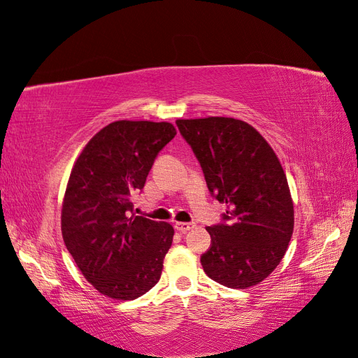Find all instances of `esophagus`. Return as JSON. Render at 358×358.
I'll list each match as a JSON object with an SVG mask.
<instances>
[{
	"mask_svg": "<svg viewBox=\"0 0 358 358\" xmlns=\"http://www.w3.org/2000/svg\"><path fill=\"white\" fill-rule=\"evenodd\" d=\"M194 227H195L194 224H189V222H177V224H176V230L180 231V233H187V231H190Z\"/></svg>",
	"mask_w": 358,
	"mask_h": 358,
	"instance_id": "1",
	"label": "esophagus"
}]
</instances>
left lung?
Instances as JSON below:
<instances>
[{
    "label": "left lung",
    "mask_w": 358,
    "mask_h": 358,
    "mask_svg": "<svg viewBox=\"0 0 358 358\" xmlns=\"http://www.w3.org/2000/svg\"><path fill=\"white\" fill-rule=\"evenodd\" d=\"M177 125L201 163L208 190L227 206L225 222L206 228L212 243L201 255L204 272L231 289L260 284L286 254L295 224L277 154L241 119H177Z\"/></svg>",
    "instance_id": "obj_1"
}]
</instances>
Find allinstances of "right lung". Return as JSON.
Masks as SVG:
<instances>
[{"mask_svg":"<svg viewBox=\"0 0 358 358\" xmlns=\"http://www.w3.org/2000/svg\"><path fill=\"white\" fill-rule=\"evenodd\" d=\"M176 134L171 122L115 121L92 137L72 166L63 242L83 277L108 298L136 299L160 280L173 228L131 213V196Z\"/></svg>","mask_w":358,"mask_h":358,"instance_id":"obj_1","label":"right lung"}]
</instances>
